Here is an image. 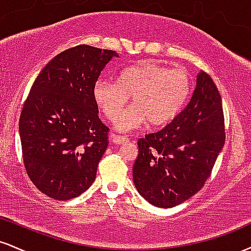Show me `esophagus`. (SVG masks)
I'll use <instances>...</instances> for the list:
<instances>
[{
  "label": "esophagus",
  "mask_w": 251,
  "mask_h": 251,
  "mask_svg": "<svg viewBox=\"0 0 251 251\" xmlns=\"http://www.w3.org/2000/svg\"><path fill=\"white\" fill-rule=\"evenodd\" d=\"M112 142L114 144H126L128 142V139L126 137H124V135H117V134H113L112 135Z\"/></svg>",
  "instance_id": "obj_1"
}]
</instances>
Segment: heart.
<instances>
[{"label":"heart","mask_w":251,"mask_h":251,"mask_svg":"<svg viewBox=\"0 0 251 251\" xmlns=\"http://www.w3.org/2000/svg\"><path fill=\"white\" fill-rule=\"evenodd\" d=\"M191 86V77L184 68L171 70L144 62L119 72L116 82L98 80L93 98L103 116L116 122L132 97L133 105L117 123V128L125 132L146 122L153 127L168 125L186 105Z\"/></svg>","instance_id":"b5f03b06"}]
</instances>
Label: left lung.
Here are the masks:
<instances>
[{
	"label": "left lung",
	"mask_w": 251,
	"mask_h": 251,
	"mask_svg": "<svg viewBox=\"0 0 251 251\" xmlns=\"http://www.w3.org/2000/svg\"><path fill=\"white\" fill-rule=\"evenodd\" d=\"M226 142L221 94L200 72L191 100L174 122L138 140L135 189L152 205L174 208L203 188Z\"/></svg>",
	"instance_id": "1"
}]
</instances>
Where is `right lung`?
<instances>
[{"instance_id":"obj_1","label":"right lung","mask_w":251,"mask_h":251,"mask_svg":"<svg viewBox=\"0 0 251 251\" xmlns=\"http://www.w3.org/2000/svg\"><path fill=\"white\" fill-rule=\"evenodd\" d=\"M114 50L87 45L62 51L40 72L22 107L19 131L25 171L40 191L68 201L93 184L108 146L93 88Z\"/></svg>"}]
</instances>
